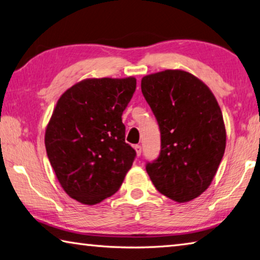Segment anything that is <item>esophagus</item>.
Instances as JSON below:
<instances>
[{"mask_svg":"<svg viewBox=\"0 0 260 260\" xmlns=\"http://www.w3.org/2000/svg\"><path fill=\"white\" fill-rule=\"evenodd\" d=\"M135 149H136V153H137V155L140 156V154H142V146H140V145H135Z\"/></svg>","mask_w":260,"mask_h":260,"instance_id":"34e87169","label":"esophagus"}]
</instances>
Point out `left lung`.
I'll return each instance as SVG.
<instances>
[{
    "label": "left lung",
    "mask_w": 260,
    "mask_h": 260,
    "mask_svg": "<svg viewBox=\"0 0 260 260\" xmlns=\"http://www.w3.org/2000/svg\"><path fill=\"white\" fill-rule=\"evenodd\" d=\"M142 92L156 117L161 152L146 171L161 194L184 203L210 186L224 156V118L211 90L188 72L144 76Z\"/></svg>",
    "instance_id": "8db88e82"
}]
</instances>
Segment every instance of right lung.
<instances>
[{"label": "right lung", "instance_id": "1", "mask_svg": "<svg viewBox=\"0 0 260 260\" xmlns=\"http://www.w3.org/2000/svg\"><path fill=\"white\" fill-rule=\"evenodd\" d=\"M135 77L86 79L66 90L45 130L49 161L63 190L93 206L121 187L136 157L125 143L122 114Z\"/></svg>", "mask_w": 260, "mask_h": 260}]
</instances>
